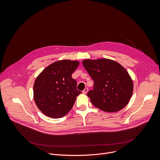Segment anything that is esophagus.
<instances>
[{"mask_svg":"<svg viewBox=\"0 0 160 160\" xmlns=\"http://www.w3.org/2000/svg\"><path fill=\"white\" fill-rule=\"evenodd\" d=\"M88 92V88H84V90L82 91V93H83L84 94H86Z\"/></svg>","mask_w":160,"mask_h":160,"instance_id":"obj_1","label":"esophagus"}]
</instances>
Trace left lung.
<instances>
[{"label": "left lung", "instance_id": "8db88e82", "mask_svg": "<svg viewBox=\"0 0 160 160\" xmlns=\"http://www.w3.org/2000/svg\"><path fill=\"white\" fill-rule=\"evenodd\" d=\"M82 65L92 77L93 90L87 95L92 104L107 112H116L128 103L133 91L132 79L118 62L108 58L86 59Z\"/></svg>", "mask_w": 160, "mask_h": 160}]
</instances>
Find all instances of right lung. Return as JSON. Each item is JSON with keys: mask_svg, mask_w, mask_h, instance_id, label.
<instances>
[{"mask_svg": "<svg viewBox=\"0 0 160 160\" xmlns=\"http://www.w3.org/2000/svg\"><path fill=\"white\" fill-rule=\"evenodd\" d=\"M79 65L78 60H62L46 67L33 84V99L39 109L52 118L65 116L81 93L72 74Z\"/></svg>", "mask_w": 160, "mask_h": 160, "instance_id": "obj_1", "label": "right lung"}]
</instances>
